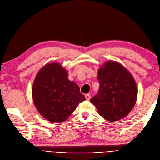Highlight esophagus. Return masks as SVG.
<instances>
[{"label":"esophagus","instance_id":"1","mask_svg":"<svg viewBox=\"0 0 160 160\" xmlns=\"http://www.w3.org/2000/svg\"><path fill=\"white\" fill-rule=\"evenodd\" d=\"M85 97H86V99H87V101H89L90 99H91V95H90L89 94H86Z\"/></svg>","mask_w":160,"mask_h":160}]
</instances>
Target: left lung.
Segmentation results:
<instances>
[{"label": "left lung", "instance_id": "8db88e82", "mask_svg": "<svg viewBox=\"0 0 160 160\" xmlns=\"http://www.w3.org/2000/svg\"><path fill=\"white\" fill-rule=\"evenodd\" d=\"M97 79L99 92L91 102L99 113L110 122L126 117L137 99V86L132 74L121 63L108 61L99 68Z\"/></svg>", "mask_w": 160, "mask_h": 160}]
</instances>
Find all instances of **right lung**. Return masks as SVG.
<instances>
[{
  "mask_svg": "<svg viewBox=\"0 0 160 160\" xmlns=\"http://www.w3.org/2000/svg\"><path fill=\"white\" fill-rule=\"evenodd\" d=\"M68 76L66 69L52 62L41 68L35 78L32 90L34 103L49 122L65 121L86 99L78 86Z\"/></svg>",
  "mask_w": 160,
  "mask_h": 160,
  "instance_id": "add662e5",
  "label": "right lung"
}]
</instances>
